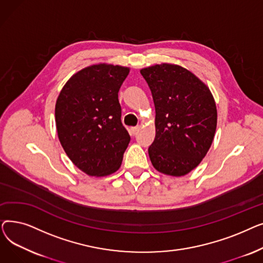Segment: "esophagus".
Returning a JSON list of instances; mask_svg holds the SVG:
<instances>
[{"label":"esophagus","instance_id":"esophagus-1","mask_svg":"<svg viewBox=\"0 0 263 263\" xmlns=\"http://www.w3.org/2000/svg\"><path fill=\"white\" fill-rule=\"evenodd\" d=\"M139 130H140V126H136V127H132V128H131L132 134H135L136 132H139Z\"/></svg>","mask_w":263,"mask_h":263}]
</instances>
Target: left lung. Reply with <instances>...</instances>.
I'll list each match as a JSON object with an SVG mask.
<instances>
[{
    "instance_id": "obj_1",
    "label": "left lung",
    "mask_w": 263,
    "mask_h": 263,
    "mask_svg": "<svg viewBox=\"0 0 263 263\" xmlns=\"http://www.w3.org/2000/svg\"><path fill=\"white\" fill-rule=\"evenodd\" d=\"M143 78L156 107V137L148 148L154 167L180 177L201 162L213 142L217 112L205 84L186 69L171 64L144 68Z\"/></svg>"
}]
</instances>
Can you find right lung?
<instances>
[{
  "label": "right lung",
  "mask_w": 263,
  "mask_h": 263,
  "mask_svg": "<svg viewBox=\"0 0 263 263\" xmlns=\"http://www.w3.org/2000/svg\"><path fill=\"white\" fill-rule=\"evenodd\" d=\"M129 68L99 64L70 78L55 105L65 153L82 172L106 176L121 165L130 135L121 122L118 91Z\"/></svg>",
  "instance_id": "right-lung-1"
}]
</instances>
